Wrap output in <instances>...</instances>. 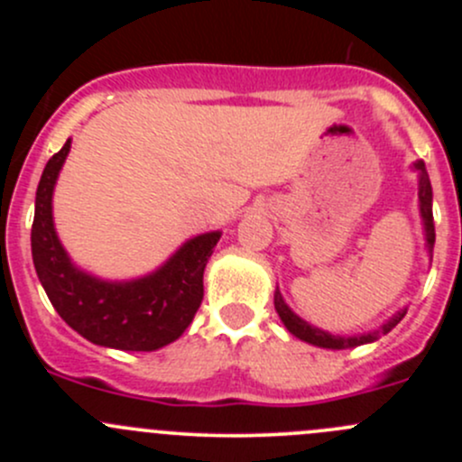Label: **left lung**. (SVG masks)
Masks as SVG:
<instances>
[{"mask_svg":"<svg viewBox=\"0 0 462 462\" xmlns=\"http://www.w3.org/2000/svg\"><path fill=\"white\" fill-rule=\"evenodd\" d=\"M413 170L418 171V209H420L422 232H425V248L431 261L433 244H436V230H433V212H431V203H433L431 180H430V174H427L425 162L422 161L413 162ZM274 310H277L279 319L283 321L288 333H292L297 339H301V342L313 344V346L318 348H330V351H344V348H356V346H362V344L375 342V339H380L382 335L393 330L395 326L400 324V319L407 315V309H400L398 313L391 315L384 324L377 326L374 330H366V333H357V335H337V333H330V330L319 328V326H313L310 321L301 319L300 315H297L295 310L283 301V295L279 292V288H274Z\"/></svg>","mask_w":462,"mask_h":462,"instance_id":"obj_1","label":"left lung"}]
</instances>
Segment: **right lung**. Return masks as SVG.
I'll list each match as a JSON object with an SVG mask.
<instances>
[{
	"label": "right lung",
	"instance_id": "1",
	"mask_svg": "<svg viewBox=\"0 0 462 462\" xmlns=\"http://www.w3.org/2000/svg\"><path fill=\"white\" fill-rule=\"evenodd\" d=\"M71 138L46 162L35 194L31 250L35 273L58 315L97 346L158 351L192 324L203 300V273L221 230L185 241L165 263L136 279H102L73 263L53 221V192Z\"/></svg>",
	"mask_w": 462,
	"mask_h": 462
}]
</instances>
